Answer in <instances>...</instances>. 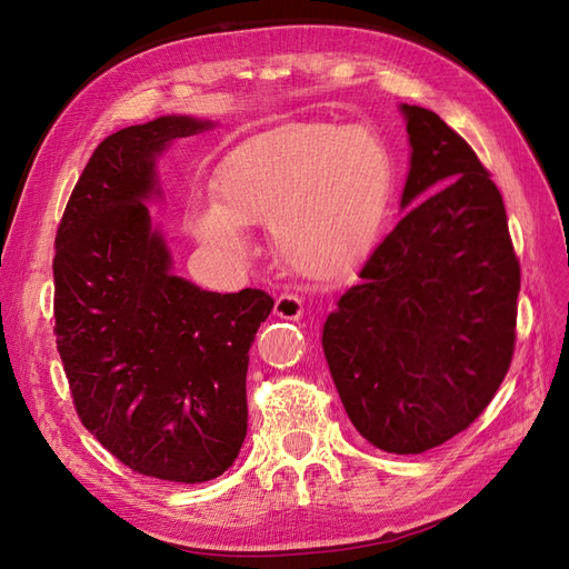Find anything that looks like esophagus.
<instances>
[{
    "label": "esophagus",
    "mask_w": 569,
    "mask_h": 569,
    "mask_svg": "<svg viewBox=\"0 0 569 569\" xmlns=\"http://www.w3.org/2000/svg\"><path fill=\"white\" fill-rule=\"evenodd\" d=\"M274 316L284 320H299L303 316V301L297 295H280L274 301Z\"/></svg>",
    "instance_id": "34e87169"
}]
</instances>
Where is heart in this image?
<instances>
[{"instance_id":"heart-1","label":"heart","mask_w":569,"mask_h":569,"mask_svg":"<svg viewBox=\"0 0 569 569\" xmlns=\"http://www.w3.org/2000/svg\"><path fill=\"white\" fill-rule=\"evenodd\" d=\"M391 201V159L372 130L295 123L237 147L199 199L192 230L203 244L244 253L249 226H270L282 261L303 278H347L380 239Z\"/></svg>"}]
</instances>
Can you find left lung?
<instances>
[{"instance_id": "obj_1", "label": "left lung", "mask_w": 569, "mask_h": 569, "mask_svg": "<svg viewBox=\"0 0 569 569\" xmlns=\"http://www.w3.org/2000/svg\"><path fill=\"white\" fill-rule=\"evenodd\" d=\"M410 168L399 220L322 325V351L358 435L425 453L489 406L510 368L520 263L506 206L470 144L399 107Z\"/></svg>"}]
</instances>
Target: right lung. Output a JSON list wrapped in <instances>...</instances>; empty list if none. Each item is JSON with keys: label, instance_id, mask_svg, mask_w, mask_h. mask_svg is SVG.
Instances as JSON below:
<instances>
[{"label": "right lung", "instance_id": "add662e5", "mask_svg": "<svg viewBox=\"0 0 569 569\" xmlns=\"http://www.w3.org/2000/svg\"><path fill=\"white\" fill-rule=\"evenodd\" d=\"M209 118L159 116L101 142L57 232V349L82 425L130 470L182 485L226 472L247 437V370L272 299L176 274L149 203L159 159Z\"/></svg>", "mask_w": 569, "mask_h": 569}]
</instances>
